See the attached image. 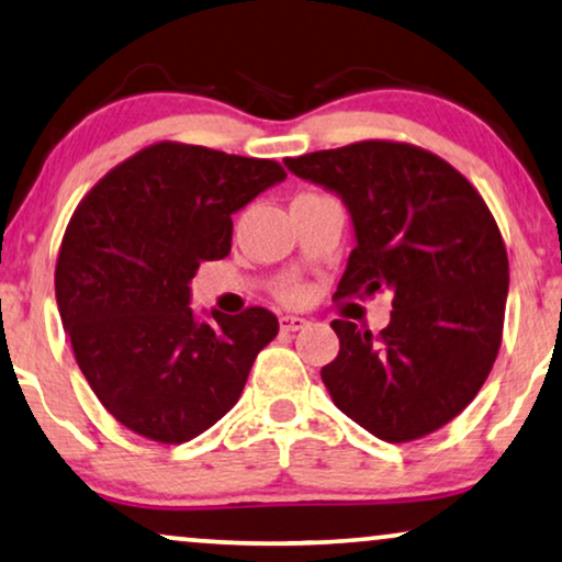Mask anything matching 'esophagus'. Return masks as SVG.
Listing matches in <instances>:
<instances>
[{"label":"esophagus","mask_w":562,"mask_h":562,"mask_svg":"<svg viewBox=\"0 0 562 562\" xmlns=\"http://www.w3.org/2000/svg\"><path fill=\"white\" fill-rule=\"evenodd\" d=\"M281 330H286V333H296V330H302L304 325H307V319L304 317H296V315H283L281 319Z\"/></svg>","instance_id":"1"}]
</instances>
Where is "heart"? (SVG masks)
Listing matches in <instances>:
<instances>
[{"label": "heart", "instance_id": "obj_1", "mask_svg": "<svg viewBox=\"0 0 562 562\" xmlns=\"http://www.w3.org/2000/svg\"><path fill=\"white\" fill-rule=\"evenodd\" d=\"M302 294H304V289L296 286V283H291V286L281 291V296L286 299V302H296V299H302Z\"/></svg>", "mask_w": 562, "mask_h": 562}]
</instances>
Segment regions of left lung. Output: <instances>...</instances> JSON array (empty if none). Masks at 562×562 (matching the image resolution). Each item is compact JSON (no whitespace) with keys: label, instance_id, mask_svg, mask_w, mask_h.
I'll return each mask as SVG.
<instances>
[{"label":"left lung","instance_id":"obj_1","mask_svg":"<svg viewBox=\"0 0 562 562\" xmlns=\"http://www.w3.org/2000/svg\"><path fill=\"white\" fill-rule=\"evenodd\" d=\"M346 203L356 247L335 299L392 291L379 335L333 319L323 367L333 403L376 439L447 426L491 374L504 333L508 258L498 224L462 172L400 142H359L283 159Z\"/></svg>","mask_w":562,"mask_h":562}]
</instances>
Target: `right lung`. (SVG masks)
Listing matches in <instances>:
<instances>
[{
  "instance_id": "obj_1",
  "label": "right lung",
  "mask_w": 562,
  "mask_h": 562,
  "mask_svg": "<svg viewBox=\"0 0 562 562\" xmlns=\"http://www.w3.org/2000/svg\"><path fill=\"white\" fill-rule=\"evenodd\" d=\"M273 159L159 142L85 195L56 260V304L105 411L138 436L183 443L243 395L279 333L263 307L191 310V279L232 250V214L281 183Z\"/></svg>"
}]
</instances>
